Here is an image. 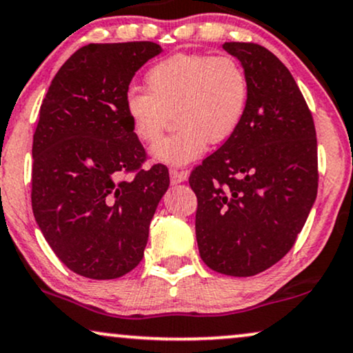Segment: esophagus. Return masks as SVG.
Wrapping results in <instances>:
<instances>
[{
	"label": "esophagus",
	"mask_w": 353,
	"mask_h": 353,
	"mask_svg": "<svg viewBox=\"0 0 353 353\" xmlns=\"http://www.w3.org/2000/svg\"><path fill=\"white\" fill-rule=\"evenodd\" d=\"M186 178H188V173H186L185 170L170 168V181H172V185L181 183V181H185Z\"/></svg>",
	"instance_id": "34e87169"
}]
</instances>
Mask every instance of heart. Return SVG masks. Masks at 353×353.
Segmentation results:
<instances>
[{
    "instance_id": "b5f03b06",
    "label": "heart",
    "mask_w": 353,
    "mask_h": 353,
    "mask_svg": "<svg viewBox=\"0 0 353 353\" xmlns=\"http://www.w3.org/2000/svg\"><path fill=\"white\" fill-rule=\"evenodd\" d=\"M147 93L130 90L124 112L139 141L162 136L168 116L175 130L152 147V157L167 165H186L236 134L249 104V77L232 55L175 54L147 72Z\"/></svg>"
}]
</instances>
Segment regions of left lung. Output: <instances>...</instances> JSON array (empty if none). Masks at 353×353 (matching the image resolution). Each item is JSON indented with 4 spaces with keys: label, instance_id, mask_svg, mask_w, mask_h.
Here are the masks:
<instances>
[{
    "label": "left lung",
    "instance_id": "obj_1",
    "mask_svg": "<svg viewBox=\"0 0 353 353\" xmlns=\"http://www.w3.org/2000/svg\"><path fill=\"white\" fill-rule=\"evenodd\" d=\"M249 77L245 116L232 137L191 172L203 262L230 276L275 265L296 242L316 201L312 114L288 68L265 47L225 42Z\"/></svg>",
    "mask_w": 353,
    "mask_h": 353
}]
</instances>
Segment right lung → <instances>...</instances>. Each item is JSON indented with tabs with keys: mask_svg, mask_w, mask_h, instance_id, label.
I'll use <instances>...</instances> for the list:
<instances>
[{
	"mask_svg": "<svg viewBox=\"0 0 353 353\" xmlns=\"http://www.w3.org/2000/svg\"><path fill=\"white\" fill-rule=\"evenodd\" d=\"M155 42L88 43L65 62L39 111L32 211L50 249L78 275L112 280L136 268L168 168L143 170L124 98ZM130 174L129 179L125 176Z\"/></svg>",
	"mask_w": 353,
	"mask_h": 353,
	"instance_id": "right-lung-1",
	"label": "right lung"
}]
</instances>
